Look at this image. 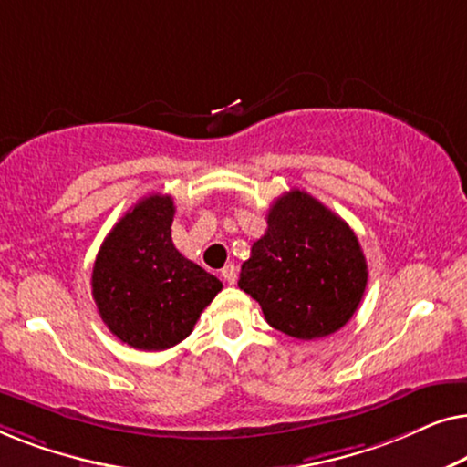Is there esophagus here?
<instances>
[{
	"instance_id": "obj_1",
	"label": "esophagus",
	"mask_w": 467,
	"mask_h": 467,
	"mask_svg": "<svg viewBox=\"0 0 467 467\" xmlns=\"http://www.w3.org/2000/svg\"><path fill=\"white\" fill-rule=\"evenodd\" d=\"M221 276H223V280H225L227 285H235V280H238V267H235L234 264H227L221 270Z\"/></svg>"
}]
</instances>
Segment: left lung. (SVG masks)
<instances>
[{
	"label": "left lung",
	"instance_id": "8db88e82",
	"mask_svg": "<svg viewBox=\"0 0 467 467\" xmlns=\"http://www.w3.org/2000/svg\"><path fill=\"white\" fill-rule=\"evenodd\" d=\"M366 285L368 264L353 229L299 189L272 203L265 234L253 242L238 280L265 321L297 340L342 329Z\"/></svg>",
	"mask_w": 467,
	"mask_h": 467
}]
</instances>
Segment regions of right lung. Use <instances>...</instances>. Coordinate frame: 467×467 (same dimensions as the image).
<instances>
[{
	"label": "right lung",
	"instance_id": "right-lung-1",
	"mask_svg": "<svg viewBox=\"0 0 467 467\" xmlns=\"http://www.w3.org/2000/svg\"><path fill=\"white\" fill-rule=\"evenodd\" d=\"M174 200H140L106 235L93 265V299L120 342L165 350L193 331L221 280L178 253L171 242Z\"/></svg>",
	"mask_w": 467,
	"mask_h": 467
}]
</instances>
